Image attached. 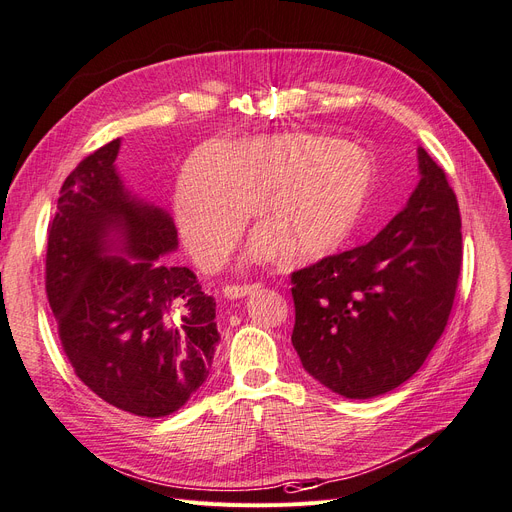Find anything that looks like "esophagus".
I'll return each instance as SVG.
<instances>
[{
	"label": "esophagus",
	"instance_id": "obj_1",
	"mask_svg": "<svg viewBox=\"0 0 512 512\" xmlns=\"http://www.w3.org/2000/svg\"><path fill=\"white\" fill-rule=\"evenodd\" d=\"M257 289H259L257 282H255V285H227V287L223 289V295H225L227 299H240V297H246V295L255 293Z\"/></svg>",
	"mask_w": 512,
	"mask_h": 512
}]
</instances>
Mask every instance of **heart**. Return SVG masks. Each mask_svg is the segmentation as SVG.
<instances>
[{
    "mask_svg": "<svg viewBox=\"0 0 512 512\" xmlns=\"http://www.w3.org/2000/svg\"><path fill=\"white\" fill-rule=\"evenodd\" d=\"M373 158L323 135L255 137L208 145L187 162L175 211L183 242L200 266L230 251L257 198L266 217L249 242V259H320L346 244L373 200Z\"/></svg>",
    "mask_w": 512,
    "mask_h": 512,
    "instance_id": "1",
    "label": "heart"
}]
</instances>
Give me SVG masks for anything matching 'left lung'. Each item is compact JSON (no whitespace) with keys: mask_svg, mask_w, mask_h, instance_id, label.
Here are the masks:
<instances>
[{"mask_svg":"<svg viewBox=\"0 0 512 512\" xmlns=\"http://www.w3.org/2000/svg\"><path fill=\"white\" fill-rule=\"evenodd\" d=\"M420 183L371 242L291 274V342L304 369L346 399L407 382L447 327L462 221L443 168L418 147Z\"/></svg>","mask_w":512,"mask_h":512,"instance_id":"left-lung-1","label":"left lung"}]
</instances>
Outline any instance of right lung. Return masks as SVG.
<instances>
[{
  "instance_id": "add662e5",
  "label": "right lung",
  "mask_w": 512,
  "mask_h": 512,
  "mask_svg": "<svg viewBox=\"0 0 512 512\" xmlns=\"http://www.w3.org/2000/svg\"><path fill=\"white\" fill-rule=\"evenodd\" d=\"M120 139L73 168L48 227L46 293L75 375L141 418L181 409L211 373L219 344L215 299L177 251L164 208L128 192Z\"/></svg>"
}]
</instances>
